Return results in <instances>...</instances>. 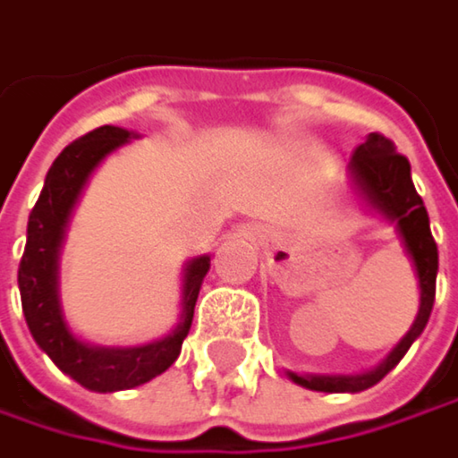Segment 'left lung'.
Listing matches in <instances>:
<instances>
[{
	"mask_svg": "<svg viewBox=\"0 0 458 458\" xmlns=\"http://www.w3.org/2000/svg\"><path fill=\"white\" fill-rule=\"evenodd\" d=\"M349 182L354 198L362 203L368 214L381 216L394 227V233L408 255L416 282H419V311L411 330L400 338V344L370 370L354 376H322V373H293L290 381L311 392H365L376 386L397 362L408 354L413 341L424 333L432 306H435V279H437V244L429 231V214L424 208L421 195L411 179V163L405 155L394 149V144L381 133H368V139L354 149L349 160Z\"/></svg>",
	"mask_w": 458,
	"mask_h": 458,
	"instance_id": "1",
	"label": "left lung"
}]
</instances>
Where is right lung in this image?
<instances>
[{"mask_svg": "<svg viewBox=\"0 0 458 458\" xmlns=\"http://www.w3.org/2000/svg\"><path fill=\"white\" fill-rule=\"evenodd\" d=\"M139 133L117 125H101L82 139L72 141L50 165L39 200L29 214L26 250L18 268V290L23 303V317L34 344L55 362L61 373L74 378L90 392H120L133 389L155 376L165 373L179 357L182 341L190 333L195 301L208 274L211 258L198 255L184 263L182 271V311L174 330L157 341L141 346H98L82 341L66 322L61 306V250L74 206L90 182L93 171L117 147L128 144Z\"/></svg>", "mask_w": 458, "mask_h": 458, "instance_id": "add662e5", "label": "right lung"}]
</instances>
